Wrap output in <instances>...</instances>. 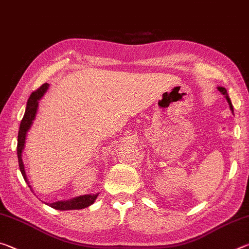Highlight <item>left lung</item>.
I'll return each instance as SVG.
<instances>
[{
  "label": "left lung",
  "instance_id": "obj_1",
  "mask_svg": "<svg viewBox=\"0 0 249 249\" xmlns=\"http://www.w3.org/2000/svg\"><path fill=\"white\" fill-rule=\"evenodd\" d=\"M218 89V91L221 92V93L225 96L226 98V100H227V102H229V104H230V108L231 109V112H234V109H233V105H231V99H230V96H229V94H227V91H226V89L225 88H223V87H218L217 88Z\"/></svg>",
  "mask_w": 249,
  "mask_h": 249
}]
</instances>
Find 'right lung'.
<instances>
[{
	"instance_id": "obj_1",
	"label": "right lung",
	"mask_w": 249,
	"mask_h": 249,
	"mask_svg": "<svg viewBox=\"0 0 249 249\" xmlns=\"http://www.w3.org/2000/svg\"><path fill=\"white\" fill-rule=\"evenodd\" d=\"M48 89V83H44L43 86L38 88L36 91H34L33 93L29 96L26 105V111H25L24 117L20 122L19 130H18V165H19V170L22 172L24 177V180L26 181L28 184V181L26 178V175H25L24 170V163L22 160V151L24 149V144H25V138H26V133L28 129L31 128V125L33 124V121L35 119L37 107H38V100L41 99V96ZM29 187V185H28ZM98 195H88V196H81L78 197H74V199H71L68 201H58L53 202V203H50L49 205L52 208L60 211L65 210H80L88 208V206L91 205L95 201Z\"/></svg>"
}]
</instances>
